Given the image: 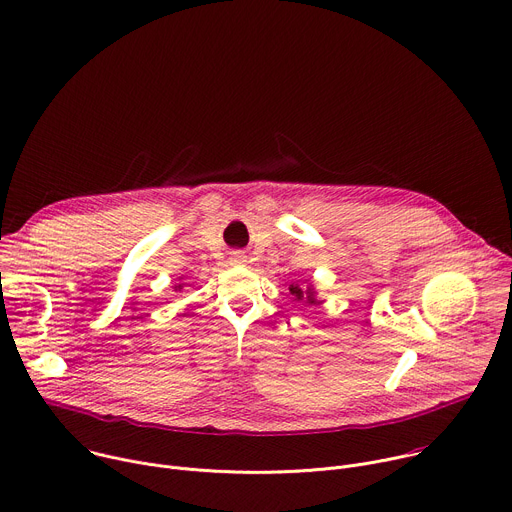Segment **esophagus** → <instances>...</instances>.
Here are the masks:
<instances>
[{
    "label": "esophagus",
    "instance_id": "obj_1",
    "mask_svg": "<svg viewBox=\"0 0 512 512\" xmlns=\"http://www.w3.org/2000/svg\"><path fill=\"white\" fill-rule=\"evenodd\" d=\"M229 263L231 265H245L247 263V255L241 253V251H233L231 257H229Z\"/></svg>",
    "mask_w": 512,
    "mask_h": 512
}]
</instances>
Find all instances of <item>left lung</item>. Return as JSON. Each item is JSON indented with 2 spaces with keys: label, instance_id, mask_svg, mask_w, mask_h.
<instances>
[{
  "label": "left lung",
  "instance_id": "left-lung-1",
  "mask_svg": "<svg viewBox=\"0 0 512 512\" xmlns=\"http://www.w3.org/2000/svg\"><path fill=\"white\" fill-rule=\"evenodd\" d=\"M289 293L295 297V301H305V303H309V305H313V303H317V293H315V289H313V285L309 283L305 289L303 287H299L297 283H291L289 285Z\"/></svg>",
  "mask_w": 512,
  "mask_h": 512
}]
</instances>
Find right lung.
Returning <instances> with one entry per match:
<instances>
[{
    "label": "right lung",
    "instance_id": "add662e5",
    "mask_svg": "<svg viewBox=\"0 0 512 512\" xmlns=\"http://www.w3.org/2000/svg\"><path fill=\"white\" fill-rule=\"evenodd\" d=\"M181 289H183V283H179V285L175 287V291H181Z\"/></svg>",
    "mask_w": 512,
    "mask_h": 512
}]
</instances>
